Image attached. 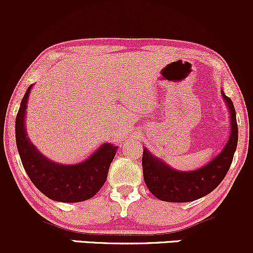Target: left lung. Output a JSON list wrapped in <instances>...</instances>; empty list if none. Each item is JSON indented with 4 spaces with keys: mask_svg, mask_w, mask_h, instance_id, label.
<instances>
[{
    "mask_svg": "<svg viewBox=\"0 0 253 253\" xmlns=\"http://www.w3.org/2000/svg\"><path fill=\"white\" fill-rule=\"evenodd\" d=\"M222 96L231 115V135L221 152L205 167L195 171L175 170L144 149V181L157 199L167 202L194 201L211 193L225 178L237 149L238 125L233 102L223 91Z\"/></svg>",
    "mask_w": 253,
    "mask_h": 253,
    "instance_id": "1",
    "label": "left lung"
}]
</instances>
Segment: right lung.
I'll use <instances>...</instances> for the list:
<instances>
[{
	"instance_id": "obj_1",
	"label": "right lung",
	"mask_w": 253,
	"mask_h": 253,
	"mask_svg": "<svg viewBox=\"0 0 253 253\" xmlns=\"http://www.w3.org/2000/svg\"><path fill=\"white\" fill-rule=\"evenodd\" d=\"M32 85L22 98L15 121L16 146L25 171L38 189L54 201L81 202L91 199L106 182L117 147L103 144L86 161L75 165L48 161L31 144L26 134V107Z\"/></svg>"
}]
</instances>
